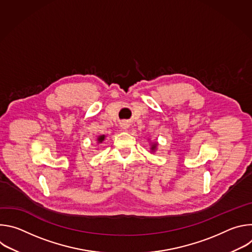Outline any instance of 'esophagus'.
Listing matches in <instances>:
<instances>
[{
  "mask_svg": "<svg viewBox=\"0 0 252 252\" xmlns=\"http://www.w3.org/2000/svg\"><path fill=\"white\" fill-rule=\"evenodd\" d=\"M121 126H122V128H123V129H126V128L128 127V125H127L126 122H124V123H122V124H121Z\"/></svg>",
  "mask_w": 252,
  "mask_h": 252,
  "instance_id": "34e87169",
  "label": "esophagus"
}]
</instances>
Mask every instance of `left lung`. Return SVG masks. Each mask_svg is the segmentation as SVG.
<instances>
[{"label": "left lung", "mask_w": 252, "mask_h": 252, "mask_svg": "<svg viewBox=\"0 0 252 252\" xmlns=\"http://www.w3.org/2000/svg\"><path fill=\"white\" fill-rule=\"evenodd\" d=\"M155 148H156V146L154 145V146H153V149H152V150H155Z\"/></svg>", "instance_id": "1"}]
</instances>
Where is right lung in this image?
I'll return each mask as SVG.
<instances>
[{
	"mask_svg": "<svg viewBox=\"0 0 252 252\" xmlns=\"http://www.w3.org/2000/svg\"><path fill=\"white\" fill-rule=\"evenodd\" d=\"M103 139H104V135H100V136H98V138H97L98 142H101Z\"/></svg>",
	"mask_w": 252,
	"mask_h": 252,
	"instance_id": "obj_1",
	"label": "right lung"
}]
</instances>
